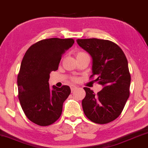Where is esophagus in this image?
Wrapping results in <instances>:
<instances>
[{"label":"esophagus","mask_w":148,"mask_h":148,"mask_svg":"<svg viewBox=\"0 0 148 148\" xmlns=\"http://www.w3.org/2000/svg\"><path fill=\"white\" fill-rule=\"evenodd\" d=\"M71 92H73V91H74L75 90H76V89L77 88V86H75L74 85H71Z\"/></svg>","instance_id":"1"}]
</instances>
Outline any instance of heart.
<instances>
[{"label": "heart", "mask_w": 148, "mask_h": 148, "mask_svg": "<svg viewBox=\"0 0 148 148\" xmlns=\"http://www.w3.org/2000/svg\"><path fill=\"white\" fill-rule=\"evenodd\" d=\"M83 53H83V52H79V53H77V56H79V55H82V54H83Z\"/></svg>", "instance_id": "1"}]
</instances>
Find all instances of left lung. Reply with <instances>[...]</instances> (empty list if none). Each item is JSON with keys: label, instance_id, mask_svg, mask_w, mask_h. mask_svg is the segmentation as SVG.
<instances>
[{"label": "left lung", "instance_id": "1", "mask_svg": "<svg viewBox=\"0 0 148 148\" xmlns=\"http://www.w3.org/2000/svg\"><path fill=\"white\" fill-rule=\"evenodd\" d=\"M77 42L90 55L91 77L95 75V82L103 86L97 95L89 88H84V112L96 123L114 121L121 114L130 95L131 77L124 53L117 45L107 40L77 39Z\"/></svg>", "mask_w": 148, "mask_h": 148}]
</instances>
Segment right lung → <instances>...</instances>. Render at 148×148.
Wrapping results in <instances>:
<instances>
[{
    "label": "right lung",
    "mask_w": 148,
    "mask_h": 148,
    "mask_svg": "<svg viewBox=\"0 0 148 148\" xmlns=\"http://www.w3.org/2000/svg\"><path fill=\"white\" fill-rule=\"evenodd\" d=\"M73 44L71 38L42 40L24 56L17 79L18 98L25 115L36 124L47 126L61 116L70 87L53 86L50 89L49 80L51 72L58 70L62 56Z\"/></svg>",
    "instance_id": "add662e5"
}]
</instances>
